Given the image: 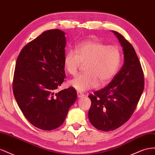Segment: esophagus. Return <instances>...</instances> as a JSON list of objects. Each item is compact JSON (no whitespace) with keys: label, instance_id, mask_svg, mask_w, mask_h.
Wrapping results in <instances>:
<instances>
[{"label":"esophagus","instance_id":"obj_1","mask_svg":"<svg viewBox=\"0 0 155 155\" xmlns=\"http://www.w3.org/2000/svg\"><path fill=\"white\" fill-rule=\"evenodd\" d=\"M77 94H78V98L82 97L83 96H84V94L82 93V92H77Z\"/></svg>","mask_w":155,"mask_h":155}]
</instances>
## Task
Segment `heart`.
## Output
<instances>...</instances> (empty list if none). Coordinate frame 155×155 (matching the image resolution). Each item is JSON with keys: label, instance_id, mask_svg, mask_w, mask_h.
I'll return each mask as SVG.
<instances>
[{"label": "heart", "instance_id": "1", "mask_svg": "<svg viewBox=\"0 0 155 155\" xmlns=\"http://www.w3.org/2000/svg\"><path fill=\"white\" fill-rule=\"evenodd\" d=\"M121 60V51L116 45L101 42L86 41L70 50L64 58V68L72 76L77 74L81 63H86L85 73L79 74L69 81V85L79 92H84L109 83L118 72Z\"/></svg>", "mask_w": 155, "mask_h": 155}]
</instances>
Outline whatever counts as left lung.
I'll return each mask as SVG.
<instances>
[{
	"instance_id": "left-lung-1",
	"label": "left lung",
	"mask_w": 155,
	"mask_h": 155,
	"mask_svg": "<svg viewBox=\"0 0 155 155\" xmlns=\"http://www.w3.org/2000/svg\"><path fill=\"white\" fill-rule=\"evenodd\" d=\"M112 31L122 47L124 65L109 85L88 96L92 102L89 121L104 131L115 130L128 121L144 88L141 64L133 46L118 32Z\"/></svg>"
}]
</instances>
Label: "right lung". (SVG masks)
<instances>
[{
	"label": "right lung",
	"instance_id": "add662e5",
	"mask_svg": "<svg viewBox=\"0 0 155 155\" xmlns=\"http://www.w3.org/2000/svg\"><path fill=\"white\" fill-rule=\"evenodd\" d=\"M65 46L64 31L47 30L27 44L17 59L14 96L26 118L42 130L61 125L77 99L73 87L55 92L65 78Z\"/></svg>",
	"mask_w": 155,
	"mask_h": 155
}]
</instances>
